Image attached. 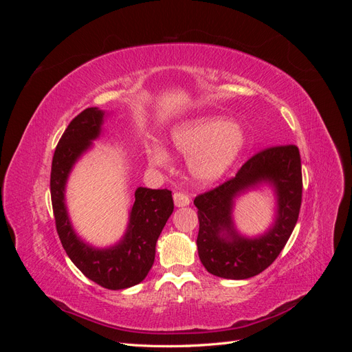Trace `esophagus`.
<instances>
[{
	"label": "esophagus",
	"mask_w": 352,
	"mask_h": 352,
	"mask_svg": "<svg viewBox=\"0 0 352 352\" xmlns=\"http://www.w3.org/2000/svg\"><path fill=\"white\" fill-rule=\"evenodd\" d=\"M173 201H175V206L176 207H186L189 206V197L185 192H175L173 194Z\"/></svg>",
	"instance_id": "obj_1"
}]
</instances>
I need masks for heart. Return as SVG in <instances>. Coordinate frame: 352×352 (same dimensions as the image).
Returning a JSON list of instances; mask_svg holds the SVG:
<instances>
[{
  "label": "heart",
  "instance_id": "b5f03b06",
  "mask_svg": "<svg viewBox=\"0 0 352 352\" xmlns=\"http://www.w3.org/2000/svg\"><path fill=\"white\" fill-rule=\"evenodd\" d=\"M173 150L189 158V170L201 184L216 182L235 164L245 146V133L238 123L219 117H201L175 127L170 136ZM148 160L155 167L167 164L162 148H153Z\"/></svg>",
  "mask_w": 352,
  "mask_h": 352
}]
</instances>
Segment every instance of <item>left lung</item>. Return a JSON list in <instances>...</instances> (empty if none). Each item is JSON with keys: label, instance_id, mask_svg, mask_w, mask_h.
Wrapping results in <instances>:
<instances>
[{"label": "left lung", "instance_id": "1", "mask_svg": "<svg viewBox=\"0 0 352 352\" xmlns=\"http://www.w3.org/2000/svg\"><path fill=\"white\" fill-rule=\"evenodd\" d=\"M261 183L274 186L278 198L276 220L261 237H241L232 226L234 198ZM302 199L300 150L295 145L270 146L252 155L235 177L197 195L198 255L208 273L225 279H250L278 258L296 225Z\"/></svg>", "mask_w": 352, "mask_h": 352}]
</instances>
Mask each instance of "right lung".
Instances as JSON below:
<instances>
[{
    "mask_svg": "<svg viewBox=\"0 0 352 352\" xmlns=\"http://www.w3.org/2000/svg\"><path fill=\"white\" fill-rule=\"evenodd\" d=\"M104 111L89 107L78 114L61 135L51 166V202L63 248L73 264L92 282L107 289H126L141 283L151 270L155 243L173 212L172 190L138 188L123 239L110 248H94L74 233L67 214L65 190L78 158L101 133Z\"/></svg>",
    "mask_w": 352,
    "mask_h": 352,
    "instance_id": "obj_1",
    "label": "right lung"
}]
</instances>
